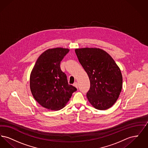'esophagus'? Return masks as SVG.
<instances>
[{
	"mask_svg": "<svg viewBox=\"0 0 148 148\" xmlns=\"http://www.w3.org/2000/svg\"><path fill=\"white\" fill-rule=\"evenodd\" d=\"M73 86H75V88H78V84H77V82H75V83L73 84Z\"/></svg>",
	"mask_w": 148,
	"mask_h": 148,
	"instance_id": "1",
	"label": "esophagus"
}]
</instances>
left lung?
<instances>
[{
  "instance_id": "left-lung-1",
  "label": "left lung",
  "mask_w": 148,
  "mask_h": 148,
  "mask_svg": "<svg viewBox=\"0 0 148 148\" xmlns=\"http://www.w3.org/2000/svg\"><path fill=\"white\" fill-rule=\"evenodd\" d=\"M79 63L90 83L86 94L88 101L98 110H106L115 104L122 89L123 77L112 57L103 50L84 48L75 50Z\"/></svg>"
}]
</instances>
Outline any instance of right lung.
Returning a JSON list of instances; mask_svg holds the SVG:
<instances>
[{"label":"right lung","instance_id":"1","mask_svg":"<svg viewBox=\"0 0 148 148\" xmlns=\"http://www.w3.org/2000/svg\"><path fill=\"white\" fill-rule=\"evenodd\" d=\"M69 49L45 50L38 58L30 76V88L35 100L51 110L63 108L77 88L68 83L60 64Z\"/></svg>","mask_w":148,"mask_h":148}]
</instances>
